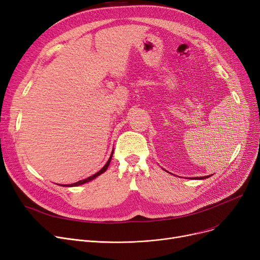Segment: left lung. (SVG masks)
<instances>
[{
    "label": "left lung",
    "mask_w": 260,
    "mask_h": 260,
    "mask_svg": "<svg viewBox=\"0 0 260 260\" xmlns=\"http://www.w3.org/2000/svg\"><path fill=\"white\" fill-rule=\"evenodd\" d=\"M210 176H204V177H196L195 179H206V178H209Z\"/></svg>",
    "instance_id": "obj_1"
}]
</instances>
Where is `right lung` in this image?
Instances as JSON below:
<instances>
[{
  "label": "right lung",
  "mask_w": 260,
  "mask_h": 260,
  "mask_svg": "<svg viewBox=\"0 0 260 260\" xmlns=\"http://www.w3.org/2000/svg\"><path fill=\"white\" fill-rule=\"evenodd\" d=\"M113 153H114V151H113ZM113 153H112V155H111V157H109V159H108V161L106 162V165L98 172V173H95L94 175H92V176H90V177H88V178H86V179H84V180H80V181H78V182H76V183H73V184H64V185H62V186H77V185H81V184H84V183H86V182H89V181H91L92 179H94V178H97V177L99 176V175H101V174H103L106 170H107V168H108V166H109V163H111V160H112V157H113Z\"/></svg>",
  "instance_id": "obj_1"
}]
</instances>
